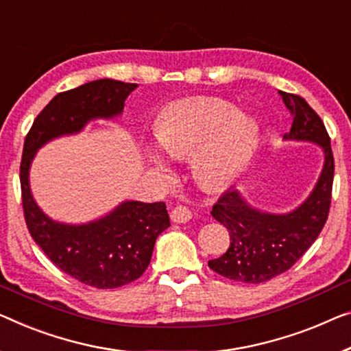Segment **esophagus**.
<instances>
[{
  "label": "esophagus",
  "mask_w": 351,
  "mask_h": 351,
  "mask_svg": "<svg viewBox=\"0 0 351 351\" xmlns=\"http://www.w3.org/2000/svg\"><path fill=\"white\" fill-rule=\"evenodd\" d=\"M170 219L176 223H186L192 219V213L189 211V208L180 205V206H175L173 209H171Z\"/></svg>",
  "instance_id": "obj_1"
}]
</instances>
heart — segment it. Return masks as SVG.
I'll return each instance as SVG.
<instances>
[{
  "label": "heart",
  "instance_id": "heart-1",
  "mask_svg": "<svg viewBox=\"0 0 351 351\" xmlns=\"http://www.w3.org/2000/svg\"><path fill=\"white\" fill-rule=\"evenodd\" d=\"M159 148L176 160L193 158V175L203 186L217 187L237 175L254 148L257 125L219 99H189L167 106L154 124ZM153 170L169 178L170 169L156 153Z\"/></svg>",
  "mask_w": 351,
  "mask_h": 351
}]
</instances>
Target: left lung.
<instances>
[{
	"instance_id": "8db88e82",
	"label": "left lung",
	"mask_w": 351,
	"mask_h": 351,
	"mask_svg": "<svg viewBox=\"0 0 351 351\" xmlns=\"http://www.w3.org/2000/svg\"><path fill=\"white\" fill-rule=\"evenodd\" d=\"M279 94L293 114L291 129L284 138L320 145L325 164L307 200L287 214L258 211L234 187L213 206V217L228 230L230 247L222 257L209 260L208 266L244 284H261L290 269L318 238L331 206L334 158L325 124L301 96Z\"/></svg>"
}]
</instances>
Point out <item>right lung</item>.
Masks as SVG:
<instances>
[{
	"instance_id": "add662e5",
	"label": "right lung",
	"mask_w": 351,
	"mask_h": 351,
	"mask_svg": "<svg viewBox=\"0 0 351 351\" xmlns=\"http://www.w3.org/2000/svg\"><path fill=\"white\" fill-rule=\"evenodd\" d=\"M137 86L102 78L56 94L31 125L20 164L23 214L31 238L61 271L101 290L118 289L145 273L156 239L170 227L165 203L123 202L107 216L83 226L55 222L31 195L29 165L36 151L50 140L80 132L91 119L121 114L125 97Z\"/></svg>"
}]
</instances>
